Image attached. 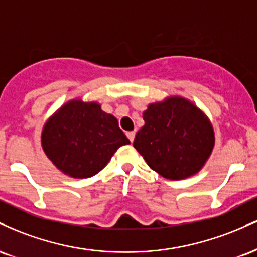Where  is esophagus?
<instances>
[{
    "mask_svg": "<svg viewBox=\"0 0 257 257\" xmlns=\"http://www.w3.org/2000/svg\"><path fill=\"white\" fill-rule=\"evenodd\" d=\"M126 137H128L129 140H131L133 143V141H134V138H135V132L134 131L128 132V133H126Z\"/></svg>",
    "mask_w": 257,
    "mask_h": 257,
    "instance_id": "34e87169",
    "label": "esophagus"
}]
</instances>
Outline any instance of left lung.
Wrapping results in <instances>:
<instances>
[{
    "mask_svg": "<svg viewBox=\"0 0 257 257\" xmlns=\"http://www.w3.org/2000/svg\"><path fill=\"white\" fill-rule=\"evenodd\" d=\"M145 124L133 146L147 166L168 180L179 181L203 169L215 146L213 124L191 100L170 95L144 111Z\"/></svg>",
    "mask_w": 257,
    "mask_h": 257,
    "instance_id": "8db88e82",
    "label": "left lung"
}]
</instances>
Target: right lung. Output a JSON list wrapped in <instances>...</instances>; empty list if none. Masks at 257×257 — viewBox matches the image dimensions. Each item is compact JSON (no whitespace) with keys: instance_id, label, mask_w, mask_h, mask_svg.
I'll use <instances>...</instances> for the list:
<instances>
[{"instance_id":"add662e5","label":"right lung","mask_w":257,"mask_h":257,"mask_svg":"<svg viewBox=\"0 0 257 257\" xmlns=\"http://www.w3.org/2000/svg\"><path fill=\"white\" fill-rule=\"evenodd\" d=\"M131 144L113 114L82 98L61 105L44 123L41 146L60 173L73 179L96 175L120 146Z\"/></svg>"}]
</instances>
